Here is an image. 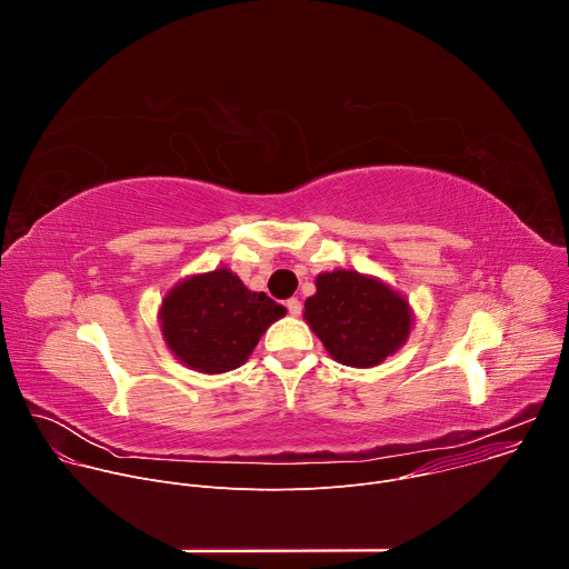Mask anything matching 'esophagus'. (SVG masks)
Returning a JSON list of instances; mask_svg holds the SVG:
<instances>
[{
	"label": "esophagus",
	"mask_w": 569,
	"mask_h": 569,
	"mask_svg": "<svg viewBox=\"0 0 569 569\" xmlns=\"http://www.w3.org/2000/svg\"><path fill=\"white\" fill-rule=\"evenodd\" d=\"M286 308H288V312H290L292 317H297V315L301 312V301H299L297 297H292V299L286 301Z\"/></svg>",
	"instance_id": "esophagus-1"
}]
</instances>
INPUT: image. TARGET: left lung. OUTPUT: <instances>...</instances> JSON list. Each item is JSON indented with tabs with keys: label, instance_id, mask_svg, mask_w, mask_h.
I'll use <instances>...</instances> for the list:
<instances>
[{
	"label": "left lung",
	"instance_id": "8db88e82",
	"mask_svg": "<svg viewBox=\"0 0 569 569\" xmlns=\"http://www.w3.org/2000/svg\"><path fill=\"white\" fill-rule=\"evenodd\" d=\"M306 299V321L327 351L347 367H376L398 351L412 329L408 301L378 279L351 270L323 272Z\"/></svg>",
	"mask_w": 569,
	"mask_h": 569
}]
</instances>
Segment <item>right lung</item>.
<instances>
[{
  "mask_svg": "<svg viewBox=\"0 0 569 569\" xmlns=\"http://www.w3.org/2000/svg\"><path fill=\"white\" fill-rule=\"evenodd\" d=\"M286 308L252 292L229 270L189 277L161 303V336L187 367L224 373L248 360Z\"/></svg>",
  "mask_w": 569,
  "mask_h": 569,
  "instance_id": "right-lung-1",
  "label": "right lung"
}]
</instances>
